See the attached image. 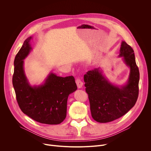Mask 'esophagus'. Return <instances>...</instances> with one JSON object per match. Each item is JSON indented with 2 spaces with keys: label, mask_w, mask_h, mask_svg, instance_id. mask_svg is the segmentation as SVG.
<instances>
[{
  "label": "esophagus",
  "mask_w": 151,
  "mask_h": 151,
  "mask_svg": "<svg viewBox=\"0 0 151 151\" xmlns=\"http://www.w3.org/2000/svg\"><path fill=\"white\" fill-rule=\"evenodd\" d=\"M76 83L77 85V87L78 88H81L83 86V82L81 81L80 79H76Z\"/></svg>",
  "instance_id": "34e87169"
}]
</instances>
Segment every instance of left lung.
I'll list each match as a JSON object with an SVG mask.
<instances>
[{
	"mask_svg": "<svg viewBox=\"0 0 151 151\" xmlns=\"http://www.w3.org/2000/svg\"><path fill=\"white\" fill-rule=\"evenodd\" d=\"M119 57L130 68L127 82L121 86L112 83L103 74V70L95 68L83 76L85 90L88 94L93 118L97 122L113 121L124 115L134 106L139 94V71L132 48L122 41Z\"/></svg>",
	"mask_w": 151,
	"mask_h": 151,
	"instance_id": "1",
	"label": "left lung"
}]
</instances>
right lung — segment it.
Returning a JSON list of instances; mask_svg holds the SVG:
<instances>
[{
    "label": "right lung",
    "instance_id": "obj_1",
    "mask_svg": "<svg viewBox=\"0 0 151 151\" xmlns=\"http://www.w3.org/2000/svg\"><path fill=\"white\" fill-rule=\"evenodd\" d=\"M25 40L14 60L12 84L22 112L42 124L56 125L66 118L68 99L77 90L73 76L60 77L50 72L40 85H32L24 72V60L32 50L30 40Z\"/></svg>",
    "mask_w": 151,
    "mask_h": 151
}]
</instances>
